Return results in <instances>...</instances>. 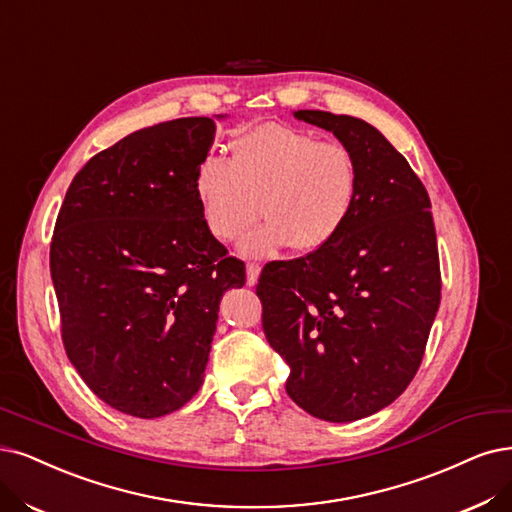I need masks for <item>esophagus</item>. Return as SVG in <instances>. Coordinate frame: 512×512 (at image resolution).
<instances>
[{
  "mask_svg": "<svg viewBox=\"0 0 512 512\" xmlns=\"http://www.w3.org/2000/svg\"><path fill=\"white\" fill-rule=\"evenodd\" d=\"M259 272H261V268L257 266V263H249V266H246V285L255 287L257 285V278H259Z\"/></svg>",
  "mask_w": 512,
  "mask_h": 512,
  "instance_id": "1",
  "label": "esophagus"
}]
</instances>
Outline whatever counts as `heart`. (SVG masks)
Wrapping results in <instances>:
<instances>
[{"instance_id": "heart-1", "label": "heart", "mask_w": 512, "mask_h": 512, "mask_svg": "<svg viewBox=\"0 0 512 512\" xmlns=\"http://www.w3.org/2000/svg\"><path fill=\"white\" fill-rule=\"evenodd\" d=\"M194 194L208 234L236 240L257 217L263 223L240 242L246 257L280 251L316 253L348 225L361 192L352 149L320 141L287 124H261L230 143V160L206 156L194 170Z\"/></svg>"}]
</instances>
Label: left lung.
Returning <instances> with one entry per match:
<instances>
[{"label":"left lung","instance_id":"8db88e82","mask_svg":"<svg viewBox=\"0 0 512 512\" xmlns=\"http://www.w3.org/2000/svg\"><path fill=\"white\" fill-rule=\"evenodd\" d=\"M352 149L354 213L325 249L261 270L263 333L291 373L287 394L314 418L354 422L411 384L441 304L437 232L426 187L380 130L299 109Z\"/></svg>","mask_w":512,"mask_h":512}]
</instances>
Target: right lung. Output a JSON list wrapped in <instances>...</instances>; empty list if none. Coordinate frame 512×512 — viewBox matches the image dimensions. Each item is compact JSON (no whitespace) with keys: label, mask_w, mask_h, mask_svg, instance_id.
I'll return each instance as SVG.
<instances>
[{"label":"right lung","mask_w":512,"mask_h":512,"mask_svg":"<svg viewBox=\"0 0 512 512\" xmlns=\"http://www.w3.org/2000/svg\"><path fill=\"white\" fill-rule=\"evenodd\" d=\"M215 130L213 118H179L132 132L86 162L56 217L65 352L103 403L135 418L173 413L200 390L221 297L246 280L192 185Z\"/></svg>","instance_id":"add662e5"}]
</instances>
